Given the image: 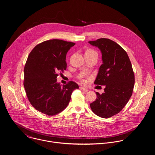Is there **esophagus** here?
I'll return each instance as SVG.
<instances>
[{
	"label": "esophagus",
	"mask_w": 155,
	"mask_h": 155,
	"mask_svg": "<svg viewBox=\"0 0 155 155\" xmlns=\"http://www.w3.org/2000/svg\"><path fill=\"white\" fill-rule=\"evenodd\" d=\"M80 89H81L82 91H84V92H87V91H88V89L84 88V87H82V86H81V87H80Z\"/></svg>",
	"instance_id": "esophagus-1"
}]
</instances>
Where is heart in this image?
Listing matches in <instances>:
<instances>
[{"label":"heart","instance_id":"heart-1","mask_svg":"<svg viewBox=\"0 0 155 155\" xmlns=\"http://www.w3.org/2000/svg\"><path fill=\"white\" fill-rule=\"evenodd\" d=\"M86 55H97L98 56L97 54V53L92 48H87L86 50H85V52H84V56Z\"/></svg>","mask_w":155,"mask_h":155}]
</instances>
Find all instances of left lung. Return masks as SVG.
<instances>
[{
  "label": "left lung",
  "instance_id": "left-lung-1",
  "mask_svg": "<svg viewBox=\"0 0 155 155\" xmlns=\"http://www.w3.org/2000/svg\"><path fill=\"white\" fill-rule=\"evenodd\" d=\"M89 43L102 53L103 63L94 84L105 86L102 94L96 92L97 98L90 104L91 108L99 117L108 118L120 113L131 97L134 74L126 51L117 42L99 38Z\"/></svg>",
  "mask_w": 155,
  "mask_h": 155
}]
</instances>
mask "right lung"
<instances>
[{
    "instance_id": "add662e5",
    "label": "right lung",
    "mask_w": 155,
    "mask_h": 155,
    "mask_svg": "<svg viewBox=\"0 0 155 155\" xmlns=\"http://www.w3.org/2000/svg\"><path fill=\"white\" fill-rule=\"evenodd\" d=\"M74 45L50 40L37 45L29 53L24 86L29 102L38 111L49 116L61 113L68 105L73 91L79 89L73 81L63 86L57 82L58 73L66 69V54Z\"/></svg>"
}]
</instances>
